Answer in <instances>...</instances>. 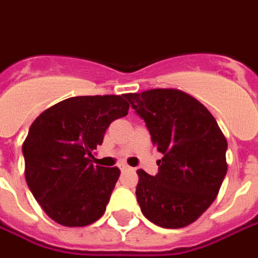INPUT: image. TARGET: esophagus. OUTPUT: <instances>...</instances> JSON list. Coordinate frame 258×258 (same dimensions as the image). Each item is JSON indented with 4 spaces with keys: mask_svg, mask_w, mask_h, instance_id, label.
Returning <instances> with one entry per match:
<instances>
[{
    "mask_svg": "<svg viewBox=\"0 0 258 258\" xmlns=\"http://www.w3.org/2000/svg\"><path fill=\"white\" fill-rule=\"evenodd\" d=\"M119 168H120V171H127V170H131V167L127 166V164H120Z\"/></svg>",
    "mask_w": 258,
    "mask_h": 258,
    "instance_id": "34e87169",
    "label": "esophagus"
}]
</instances>
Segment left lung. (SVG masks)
I'll use <instances>...</instances> for the list:
<instances>
[{
	"mask_svg": "<svg viewBox=\"0 0 258 258\" xmlns=\"http://www.w3.org/2000/svg\"><path fill=\"white\" fill-rule=\"evenodd\" d=\"M125 98L163 154L154 177L138 170L142 214L166 229L191 225L212 205L226 175L225 135L198 99L177 88L131 92Z\"/></svg>",
	"mask_w": 258,
	"mask_h": 258,
	"instance_id": "left-lung-1",
	"label": "left lung"
}]
</instances>
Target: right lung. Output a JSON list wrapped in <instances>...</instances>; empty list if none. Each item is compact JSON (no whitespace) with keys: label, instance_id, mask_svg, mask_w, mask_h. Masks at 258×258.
<instances>
[{"label":"right lung","instance_id":"right-lung-1","mask_svg":"<svg viewBox=\"0 0 258 258\" xmlns=\"http://www.w3.org/2000/svg\"><path fill=\"white\" fill-rule=\"evenodd\" d=\"M123 97L63 99L29 127L22 145L26 184L44 214L61 226H87L105 212L120 171L94 166L91 157L111 122L127 115Z\"/></svg>","mask_w":258,"mask_h":258}]
</instances>
